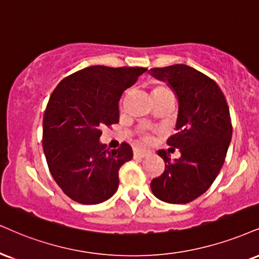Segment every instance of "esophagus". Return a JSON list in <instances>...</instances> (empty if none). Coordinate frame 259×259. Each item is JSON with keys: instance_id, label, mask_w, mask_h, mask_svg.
<instances>
[{"instance_id": "esophagus-1", "label": "esophagus", "mask_w": 259, "mask_h": 259, "mask_svg": "<svg viewBox=\"0 0 259 259\" xmlns=\"http://www.w3.org/2000/svg\"><path fill=\"white\" fill-rule=\"evenodd\" d=\"M149 152L146 151V150H143V149H135V151H133V155H135L136 158H143L145 157L146 155H148Z\"/></svg>"}]
</instances>
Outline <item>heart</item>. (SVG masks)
<instances>
[{
    "label": "heart",
    "instance_id": "obj_1",
    "mask_svg": "<svg viewBox=\"0 0 259 259\" xmlns=\"http://www.w3.org/2000/svg\"><path fill=\"white\" fill-rule=\"evenodd\" d=\"M152 97H154V101L168 100V98H174V94L169 86L159 84L154 86V89H152ZM142 139L144 140V142H150V140H151V137H150L148 133H145V135L142 136Z\"/></svg>",
    "mask_w": 259,
    "mask_h": 259
}]
</instances>
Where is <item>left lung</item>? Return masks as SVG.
<instances>
[{"label":"left lung","mask_w":259,"mask_h":259,"mask_svg":"<svg viewBox=\"0 0 259 259\" xmlns=\"http://www.w3.org/2000/svg\"><path fill=\"white\" fill-rule=\"evenodd\" d=\"M151 72L167 80L178 96V132L167 144L180 149L181 157L170 161L164 150H158L165 168L150 187L165 203L186 204L211 186L225 163L232 139L229 108L216 81L193 67L178 63Z\"/></svg>","instance_id":"left-lung-1"}]
</instances>
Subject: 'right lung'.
<instances>
[{
    "label": "right lung",
    "mask_w": 259,
    "mask_h": 259,
    "mask_svg": "<svg viewBox=\"0 0 259 259\" xmlns=\"http://www.w3.org/2000/svg\"><path fill=\"white\" fill-rule=\"evenodd\" d=\"M145 67L91 66L66 76L48 102L43 150L54 180L80 204H100L116 192L121 165L133 157L130 144L109 151L100 143L103 126L119 122L121 95Z\"/></svg>",
    "instance_id": "1"
}]
</instances>
